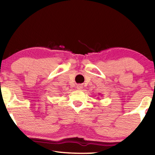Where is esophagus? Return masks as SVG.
Here are the masks:
<instances>
[{
  "label": "esophagus",
  "mask_w": 155,
  "mask_h": 155,
  "mask_svg": "<svg viewBox=\"0 0 155 155\" xmlns=\"http://www.w3.org/2000/svg\"><path fill=\"white\" fill-rule=\"evenodd\" d=\"M77 88L78 89V90H82V89H83V86L81 85H78L77 86Z\"/></svg>",
  "instance_id": "esophagus-1"
}]
</instances>
